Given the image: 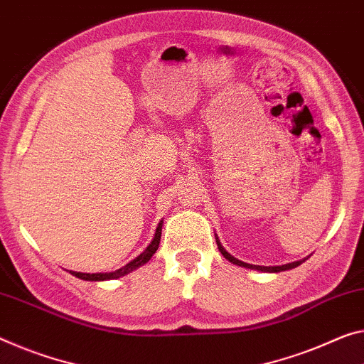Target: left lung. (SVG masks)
<instances>
[{"mask_svg":"<svg viewBox=\"0 0 364 364\" xmlns=\"http://www.w3.org/2000/svg\"><path fill=\"white\" fill-rule=\"evenodd\" d=\"M216 244H218V249H220V252L225 255V259H228L231 264L234 265H239V267H245V268H250V270H259V272H268V273H278V272H284V270H291V268H296L298 265L303 264V260H298V262H291V264H284V265H277V267H262V265H250V264H245V262L236 259V257H232L229 252H226V249L223 247L220 239L216 237Z\"/></svg>","mask_w":364,"mask_h":364,"instance_id":"obj_1","label":"left lung"}]
</instances>
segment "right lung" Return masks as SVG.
Listing matches in <instances>:
<instances>
[{"mask_svg": "<svg viewBox=\"0 0 364 364\" xmlns=\"http://www.w3.org/2000/svg\"><path fill=\"white\" fill-rule=\"evenodd\" d=\"M161 231H163V221L159 223L158 228H156L154 239L151 240V244L148 245L146 249H144V252L139 254V255L136 257V259H133V260L130 262V264H127L125 267L119 268V270L110 272V273H81V272H73V270H70V273H71V275H75L76 278L86 279V282H104V279H115V278L125 277L127 273L136 270L138 267H141V265L146 264V262L151 259V257L154 255V252H156V250H158V247H159Z\"/></svg>", "mask_w": 364, "mask_h": 364, "instance_id": "1", "label": "right lung"}]
</instances>
